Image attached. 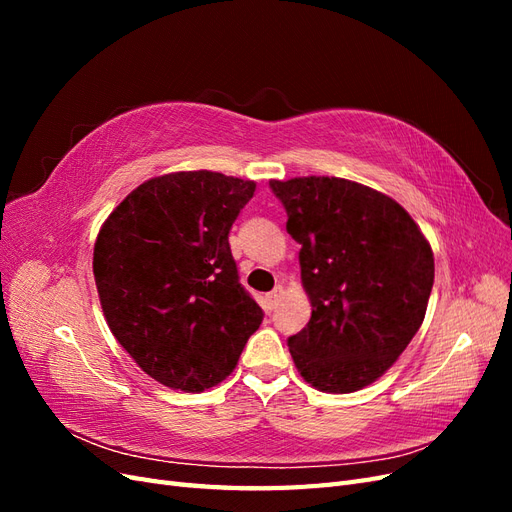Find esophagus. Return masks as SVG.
<instances>
[{
  "instance_id": "1",
  "label": "esophagus",
  "mask_w": 512,
  "mask_h": 512,
  "mask_svg": "<svg viewBox=\"0 0 512 512\" xmlns=\"http://www.w3.org/2000/svg\"><path fill=\"white\" fill-rule=\"evenodd\" d=\"M282 294H284L282 286H277L275 290H271V292L267 294V297H265V307H267V309H275L277 303H280V299H282Z\"/></svg>"
}]
</instances>
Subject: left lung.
<instances>
[{"label":"left lung","instance_id":"1","mask_svg":"<svg viewBox=\"0 0 512 512\" xmlns=\"http://www.w3.org/2000/svg\"><path fill=\"white\" fill-rule=\"evenodd\" d=\"M301 245L312 301L307 327L288 337L305 382L352 393L378 380L421 329L433 252L408 211L382 192L339 177L269 181Z\"/></svg>","mask_w":512,"mask_h":512}]
</instances>
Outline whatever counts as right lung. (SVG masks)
Instances as JSON below:
<instances>
[{
	"mask_svg": "<svg viewBox=\"0 0 512 512\" xmlns=\"http://www.w3.org/2000/svg\"><path fill=\"white\" fill-rule=\"evenodd\" d=\"M254 190L211 170L170 173L138 185L100 228L94 277L108 329L170 389L222 382L265 316L228 243Z\"/></svg>",
	"mask_w": 512,
	"mask_h": 512,
	"instance_id": "1",
	"label": "right lung"
}]
</instances>
